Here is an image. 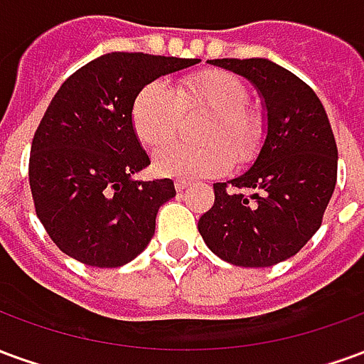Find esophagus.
<instances>
[{
  "instance_id": "esophagus-1",
  "label": "esophagus",
  "mask_w": 364,
  "mask_h": 364,
  "mask_svg": "<svg viewBox=\"0 0 364 364\" xmlns=\"http://www.w3.org/2000/svg\"><path fill=\"white\" fill-rule=\"evenodd\" d=\"M189 185H191L189 181H175V191H177V193H181V191L187 189Z\"/></svg>"
}]
</instances>
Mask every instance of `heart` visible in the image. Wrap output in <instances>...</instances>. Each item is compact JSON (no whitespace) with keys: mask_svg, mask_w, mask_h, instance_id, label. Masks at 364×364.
I'll return each mask as SVG.
<instances>
[{"mask_svg":"<svg viewBox=\"0 0 364 364\" xmlns=\"http://www.w3.org/2000/svg\"><path fill=\"white\" fill-rule=\"evenodd\" d=\"M250 93L237 75L224 70H205L187 75L175 87L156 80L144 85L132 105V127L140 142L158 150L176 135L183 114L213 112L201 129L206 146L174 144L154 158L156 173L173 179L218 177L232 161L250 164L263 142V120L247 109Z\"/></svg>","mask_w":364,"mask_h":364,"instance_id":"heart-1","label":"heart"}]
</instances>
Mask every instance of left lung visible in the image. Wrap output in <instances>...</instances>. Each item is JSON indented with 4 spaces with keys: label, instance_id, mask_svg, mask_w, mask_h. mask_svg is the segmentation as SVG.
Listing matches in <instances>:
<instances>
[{
    "label": "left lung",
    "instance_id": "1",
    "mask_svg": "<svg viewBox=\"0 0 364 364\" xmlns=\"http://www.w3.org/2000/svg\"><path fill=\"white\" fill-rule=\"evenodd\" d=\"M208 64L255 85L267 136L245 173L214 183V205L198 232L232 265L271 267L296 255L321 226L337 181L336 138L318 95L289 70L265 58Z\"/></svg>",
    "mask_w": 364,
    "mask_h": 364
}]
</instances>
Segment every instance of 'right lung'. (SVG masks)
I'll return each instance as SVG.
<instances>
[{"mask_svg":"<svg viewBox=\"0 0 364 364\" xmlns=\"http://www.w3.org/2000/svg\"><path fill=\"white\" fill-rule=\"evenodd\" d=\"M198 58L111 52L60 85L36 128L28 183L36 216L62 252L90 267H120L146 250L171 179L134 181L150 166L132 127L144 85Z\"/></svg>","mask_w":364,"mask_h":364,"instance_id":"right-lung-1","label":"right lung"}]
</instances>
